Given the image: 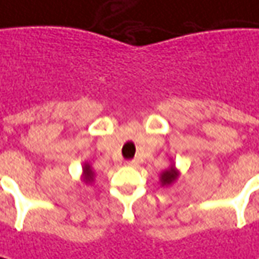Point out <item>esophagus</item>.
<instances>
[{"label":"esophagus","instance_id":"esophagus-1","mask_svg":"<svg viewBox=\"0 0 259 259\" xmlns=\"http://www.w3.org/2000/svg\"><path fill=\"white\" fill-rule=\"evenodd\" d=\"M126 165L131 167H137L138 166V160L133 159V160H126Z\"/></svg>","mask_w":259,"mask_h":259}]
</instances>
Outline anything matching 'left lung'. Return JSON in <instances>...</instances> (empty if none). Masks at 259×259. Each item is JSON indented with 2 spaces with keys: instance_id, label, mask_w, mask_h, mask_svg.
<instances>
[{
  "instance_id": "1",
  "label": "left lung",
  "mask_w": 259,
  "mask_h": 259,
  "mask_svg": "<svg viewBox=\"0 0 259 259\" xmlns=\"http://www.w3.org/2000/svg\"><path fill=\"white\" fill-rule=\"evenodd\" d=\"M178 176H179V172H178V169L175 167V165H172L169 169L163 170V172L160 174V183H162V186H170V185L178 179Z\"/></svg>"
}]
</instances>
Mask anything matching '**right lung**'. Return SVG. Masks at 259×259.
I'll return each mask as SVG.
<instances>
[{
	"label": "right lung",
	"mask_w": 259,
	"mask_h": 259,
	"mask_svg": "<svg viewBox=\"0 0 259 259\" xmlns=\"http://www.w3.org/2000/svg\"><path fill=\"white\" fill-rule=\"evenodd\" d=\"M83 181L85 183H92L94 181V172L89 163H84V166H83Z\"/></svg>",
	"instance_id": "obj_1"
}]
</instances>
